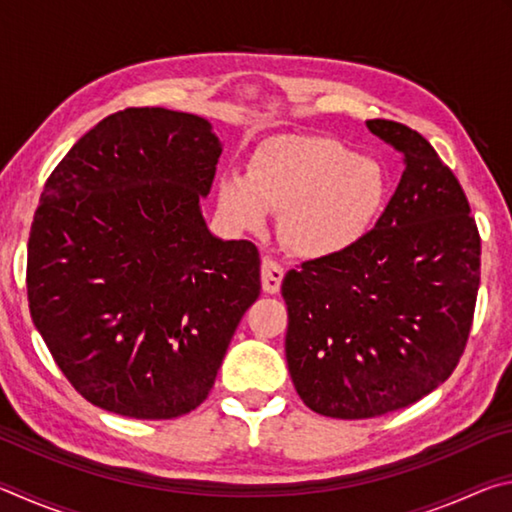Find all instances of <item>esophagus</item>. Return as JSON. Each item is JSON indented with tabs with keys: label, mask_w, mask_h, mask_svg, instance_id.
Here are the masks:
<instances>
[{
	"label": "esophagus",
	"mask_w": 512,
	"mask_h": 512,
	"mask_svg": "<svg viewBox=\"0 0 512 512\" xmlns=\"http://www.w3.org/2000/svg\"><path fill=\"white\" fill-rule=\"evenodd\" d=\"M284 268L275 262L271 257L262 259V289L266 293H277L282 287Z\"/></svg>",
	"instance_id": "34e87169"
}]
</instances>
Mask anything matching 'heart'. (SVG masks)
Here are the masks:
<instances>
[{"instance_id": "1", "label": "heart", "mask_w": 512, "mask_h": 512, "mask_svg": "<svg viewBox=\"0 0 512 512\" xmlns=\"http://www.w3.org/2000/svg\"><path fill=\"white\" fill-rule=\"evenodd\" d=\"M386 196L379 162L329 137L284 135L248 162L246 178L219 180V210L235 230H262L280 212V237L302 257L341 253L375 219Z\"/></svg>"}]
</instances>
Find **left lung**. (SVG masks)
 Returning a JSON list of instances; mask_svg holds the SVG:
<instances>
[{"label":"left lung","mask_w":512,"mask_h":512,"mask_svg":"<svg viewBox=\"0 0 512 512\" xmlns=\"http://www.w3.org/2000/svg\"><path fill=\"white\" fill-rule=\"evenodd\" d=\"M404 173L368 235L282 280L293 386L311 411L361 420L452 375L472 327L481 239L461 185L420 133L370 119Z\"/></svg>","instance_id":"obj_1"}]
</instances>
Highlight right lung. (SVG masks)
Masks as SVG:
<instances>
[{
    "label": "right lung",
    "instance_id": "1",
    "mask_svg": "<svg viewBox=\"0 0 512 512\" xmlns=\"http://www.w3.org/2000/svg\"><path fill=\"white\" fill-rule=\"evenodd\" d=\"M221 151L203 117L126 108L47 180L29 237L31 318L99 409L137 420L194 411L259 296L257 248L212 235L201 210Z\"/></svg>",
    "mask_w": 512,
    "mask_h": 512
}]
</instances>
